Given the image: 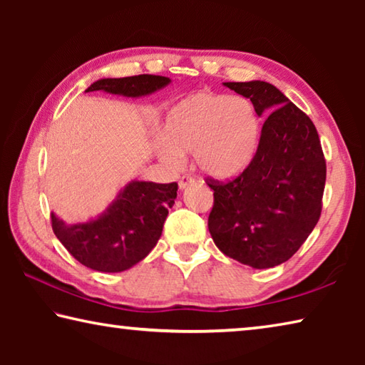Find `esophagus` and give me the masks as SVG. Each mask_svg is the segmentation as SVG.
<instances>
[{"label": "esophagus", "mask_w": 365, "mask_h": 365, "mask_svg": "<svg viewBox=\"0 0 365 365\" xmlns=\"http://www.w3.org/2000/svg\"><path fill=\"white\" fill-rule=\"evenodd\" d=\"M195 182V178L193 177H190V175H182L180 177V180H178V187H180V190H185L188 187V185H191Z\"/></svg>", "instance_id": "34e87169"}]
</instances>
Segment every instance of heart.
Segmentation results:
<instances>
[{
  "label": "heart",
  "instance_id": "heart-1",
  "mask_svg": "<svg viewBox=\"0 0 365 365\" xmlns=\"http://www.w3.org/2000/svg\"><path fill=\"white\" fill-rule=\"evenodd\" d=\"M259 135L261 119L250 98L197 91L169 109L158 151L169 165L193 153L197 169L228 178L255 158Z\"/></svg>",
  "mask_w": 365,
  "mask_h": 365
}]
</instances>
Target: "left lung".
<instances>
[{
    "instance_id": "obj_1",
    "label": "left lung",
    "mask_w": 365,
    "mask_h": 365,
    "mask_svg": "<svg viewBox=\"0 0 365 365\" xmlns=\"http://www.w3.org/2000/svg\"><path fill=\"white\" fill-rule=\"evenodd\" d=\"M267 115L255 158L242 174L207 177L214 206L207 227L217 248L255 269L287 262L322 212L327 164L312 120L279 88L261 80L225 82Z\"/></svg>"
}]
</instances>
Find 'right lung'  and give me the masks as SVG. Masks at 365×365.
Returning <instances> with one entry per match:
<instances>
[{"label":"right lung","instance_id":"add662e5","mask_svg":"<svg viewBox=\"0 0 365 365\" xmlns=\"http://www.w3.org/2000/svg\"><path fill=\"white\" fill-rule=\"evenodd\" d=\"M168 77L141 76L101 78L86 91L103 90L113 95L143 96L163 88ZM178 185L132 182L108 212L85 224L67 225L51 214V227L64 248L80 264L98 272H122L150 255L163 233L169 209L174 206Z\"/></svg>","mask_w":365,"mask_h":365}]
</instances>
